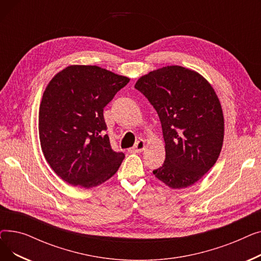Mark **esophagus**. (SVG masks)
<instances>
[{"label": "esophagus", "mask_w": 261, "mask_h": 261, "mask_svg": "<svg viewBox=\"0 0 261 261\" xmlns=\"http://www.w3.org/2000/svg\"><path fill=\"white\" fill-rule=\"evenodd\" d=\"M146 147V142L144 140H140L138 143L135 144L134 147H132L129 151L130 152H135V153H139V152H142L143 150L145 149Z\"/></svg>", "instance_id": "34e87169"}]
</instances>
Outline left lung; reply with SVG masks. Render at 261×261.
<instances>
[{"label": "left lung", "mask_w": 261, "mask_h": 261, "mask_svg": "<svg viewBox=\"0 0 261 261\" xmlns=\"http://www.w3.org/2000/svg\"><path fill=\"white\" fill-rule=\"evenodd\" d=\"M134 87L153 106L162 123L166 159L153 174L173 189L195 184L222 149L224 118L215 90L199 73L180 65L150 72Z\"/></svg>", "instance_id": "8db88e82"}]
</instances>
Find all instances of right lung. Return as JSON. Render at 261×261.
Here are the masks:
<instances>
[{
  "mask_svg": "<svg viewBox=\"0 0 261 261\" xmlns=\"http://www.w3.org/2000/svg\"><path fill=\"white\" fill-rule=\"evenodd\" d=\"M129 81L96 65H70L49 81L39 109V139L49 166L66 183L91 188L118 170L125 154L103 134V108Z\"/></svg>",
  "mask_w": 261,
  "mask_h": 261,
  "instance_id": "obj_1",
  "label": "right lung"
}]
</instances>
